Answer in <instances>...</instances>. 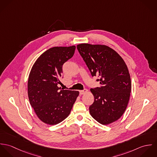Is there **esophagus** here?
I'll return each mask as SVG.
<instances>
[{
	"label": "esophagus",
	"instance_id": "1",
	"mask_svg": "<svg viewBox=\"0 0 157 157\" xmlns=\"http://www.w3.org/2000/svg\"><path fill=\"white\" fill-rule=\"evenodd\" d=\"M87 92H88V90H86V89H85V90H80V91H79V93H80V95H83V94H85V93H86Z\"/></svg>",
	"mask_w": 157,
	"mask_h": 157
}]
</instances>
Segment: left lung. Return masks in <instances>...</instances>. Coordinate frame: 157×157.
<instances>
[{"instance_id":"obj_1","label":"left lung","mask_w":157,"mask_h":157,"mask_svg":"<svg viewBox=\"0 0 157 157\" xmlns=\"http://www.w3.org/2000/svg\"><path fill=\"white\" fill-rule=\"evenodd\" d=\"M77 48L92 77L97 76L100 86L91 88L94 101L91 116L106 125L119 119L125 111L131 92L128 67L121 56L105 45L82 44Z\"/></svg>"}]
</instances>
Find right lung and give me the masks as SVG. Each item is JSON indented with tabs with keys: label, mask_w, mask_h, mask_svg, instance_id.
Returning <instances> with one entry per match:
<instances>
[{
	"label": "right lung",
	"mask_w": 157,
	"mask_h": 157,
	"mask_svg": "<svg viewBox=\"0 0 157 157\" xmlns=\"http://www.w3.org/2000/svg\"><path fill=\"white\" fill-rule=\"evenodd\" d=\"M75 46L53 47L44 52L31 70L28 82L30 104L39 118L46 124L64 120L72 108L78 91L61 90L58 85L63 64L74 54Z\"/></svg>",
	"instance_id": "add662e5"
}]
</instances>
